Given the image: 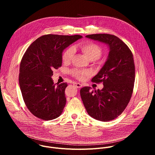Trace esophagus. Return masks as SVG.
Instances as JSON below:
<instances>
[{"label": "esophagus", "mask_w": 155, "mask_h": 155, "mask_svg": "<svg viewBox=\"0 0 155 155\" xmlns=\"http://www.w3.org/2000/svg\"><path fill=\"white\" fill-rule=\"evenodd\" d=\"M74 84L75 85V86H76V87L77 88H80L82 87V84L79 83H74Z\"/></svg>", "instance_id": "esophagus-1"}]
</instances>
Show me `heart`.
<instances>
[{
  "mask_svg": "<svg viewBox=\"0 0 155 155\" xmlns=\"http://www.w3.org/2000/svg\"><path fill=\"white\" fill-rule=\"evenodd\" d=\"M81 51L84 55L91 61L96 60L101 56L102 48L98 44L93 41H86L81 43L78 46ZM75 48L72 47H68L63 52L62 54V61L64 63L67 64L71 62L75 54ZM71 75L78 80L83 79L85 76L88 75L87 72L74 69L71 71Z\"/></svg>",
  "mask_w": 155,
  "mask_h": 155,
  "instance_id": "obj_1",
  "label": "heart"
}]
</instances>
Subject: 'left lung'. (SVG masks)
<instances>
[{"instance_id":"1","label":"left lung","mask_w":155,"mask_h":155,"mask_svg":"<svg viewBox=\"0 0 155 155\" xmlns=\"http://www.w3.org/2000/svg\"><path fill=\"white\" fill-rule=\"evenodd\" d=\"M87 38L108 44V59L91 81L102 83V90H91L85 86L80 96L87 114L94 119L109 121L120 116L131 98L135 81L133 54L126 44L118 37L108 34H91Z\"/></svg>"}]
</instances>
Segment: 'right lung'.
<instances>
[{"label": "right lung", "mask_w": 155, "mask_h": 155, "mask_svg": "<svg viewBox=\"0 0 155 155\" xmlns=\"http://www.w3.org/2000/svg\"><path fill=\"white\" fill-rule=\"evenodd\" d=\"M80 35L47 34L36 39L22 58L19 84L24 102L30 112L43 120L59 117L65 105L67 83L56 86L53 70L62 65V53L81 38Z\"/></svg>", "instance_id": "1"}]
</instances>
